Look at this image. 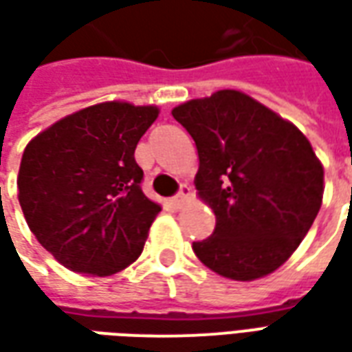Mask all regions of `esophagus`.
Returning a JSON list of instances; mask_svg holds the SVG:
<instances>
[{
    "mask_svg": "<svg viewBox=\"0 0 352 352\" xmlns=\"http://www.w3.org/2000/svg\"><path fill=\"white\" fill-rule=\"evenodd\" d=\"M190 196V188L186 186V184H181V188H179V192H177L175 196L171 198V204L175 207H183L184 199Z\"/></svg>",
    "mask_w": 352,
    "mask_h": 352,
    "instance_id": "1",
    "label": "esophagus"
}]
</instances>
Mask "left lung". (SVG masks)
<instances>
[{"label":"left lung","mask_w":352,"mask_h":352,"mask_svg":"<svg viewBox=\"0 0 352 352\" xmlns=\"http://www.w3.org/2000/svg\"><path fill=\"white\" fill-rule=\"evenodd\" d=\"M196 143V188L217 217L192 249L219 275L252 280L302 243L322 201L324 171L294 124L237 90L171 111Z\"/></svg>","instance_id":"1"}]
</instances>
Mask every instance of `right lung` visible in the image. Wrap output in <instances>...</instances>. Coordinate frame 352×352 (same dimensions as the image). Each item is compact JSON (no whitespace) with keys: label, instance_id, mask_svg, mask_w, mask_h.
Instances as JSON below:
<instances>
[{"label":"right lung","instance_id":"obj_1","mask_svg":"<svg viewBox=\"0 0 352 352\" xmlns=\"http://www.w3.org/2000/svg\"><path fill=\"white\" fill-rule=\"evenodd\" d=\"M158 109L107 101L28 143L19 201L37 241L67 270L113 275L138 258L160 206L141 190L135 146Z\"/></svg>","mask_w":352,"mask_h":352}]
</instances>
